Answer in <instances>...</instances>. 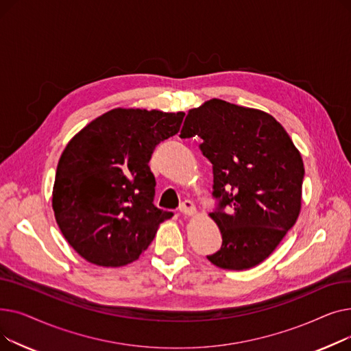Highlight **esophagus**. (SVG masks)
Listing matches in <instances>:
<instances>
[{
	"instance_id": "obj_1",
	"label": "esophagus",
	"mask_w": 351,
	"mask_h": 351,
	"mask_svg": "<svg viewBox=\"0 0 351 351\" xmlns=\"http://www.w3.org/2000/svg\"><path fill=\"white\" fill-rule=\"evenodd\" d=\"M179 213L185 215V216H193L196 213V208L193 205V202L185 200L183 204L179 206Z\"/></svg>"
}]
</instances>
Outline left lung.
I'll list each match as a JSON object with an SVG mask.
<instances>
[{"instance_id": "obj_1", "label": "left lung", "mask_w": 351, "mask_h": 351, "mask_svg": "<svg viewBox=\"0 0 351 351\" xmlns=\"http://www.w3.org/2000/svg\"><path fill=\"white\" fill-rule=\"evenodd\" d=\"M179 136H199L213 168L210 217L222 246L208 259L229 270L262 263L302 208L304 166L285 128L263 110L215 98L189 110Z\"/></svg>"}]
</instances>
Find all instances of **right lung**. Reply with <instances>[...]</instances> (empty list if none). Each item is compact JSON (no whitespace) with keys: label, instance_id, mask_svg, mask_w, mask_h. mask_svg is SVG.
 I'll list each match as a JSON object with an SVG mask.
<instances>
[{"label":"right lung","instance_id":"1","mask_svg":"<svg viewBox=\"0 0 351 351\" xmlns=\"http://www.w3.org/2000/svg\"><path fill=\"white\" fill-rule=\"evenodd\" d=\"M185 114L117 108L88 123L64 149L52 191L55 219L85 261L105 267L135 262L159 225L173 216L154 205L149 160L179 132Z\"/></svg>","mask_w":351,"mask_h":351}]
</instances>
